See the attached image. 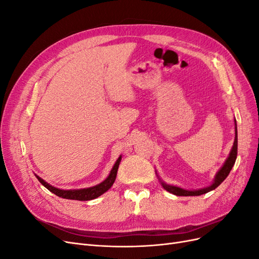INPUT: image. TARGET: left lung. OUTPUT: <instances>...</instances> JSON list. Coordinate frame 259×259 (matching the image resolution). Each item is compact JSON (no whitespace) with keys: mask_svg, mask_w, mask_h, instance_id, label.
<instances>
[{"mask_svg":"<svg viewBox=\"0 0 259 259\" xmlns=\"http://www.w3.org/2000/svg\"><path fill=\"white\" fill-rule=\"evenodd\" d=\"M236 123V122H234ZM237 155H238V132H237V123H236V138H234V144L232 147V150L229 154V158L227 159V161L225 162L224 166L221 168V170L218 171L214 183L211 186L204 188V189H201V190H195V191H189V190H184L182 188H178V187H174V186H169L162 183V186L165 190H167L168 192L179 195V197H191V195H201V194H204L206 192H209L211 190H214L215 188H217L219 185H221L224 180L227 178V176L229 175L230 170L232 169L234 163H236L237 160Z\"/></svg>","mask_w":259,"mask_h":259,"instance_id":"left-lung-1","label":"left lung"}]
</instances>
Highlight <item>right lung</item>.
Listing matches in <instances>:
<instances>
[{
  "instance_id": "1",
  "label": "right lung",
  "mask_w": 259,
  "mask_h": 259,
  "mask_svg": "<svg viewBox=\"0 0 259 259\" xmlns=\"http://www.w3.org/2000/svg\"><path fill=\"white\" fill-rule=\"evenodd\" d=\"M121 162V156L119 159L116 160L114 166L112 167L110 174H109L108 178L103 182L101 184L95 186V187H91V188H86V189H80V190H60L57 189V188L52 187L51 185H49L48 183H45L42 178H40L38 176H36V178L40 182L46 189H49L51 192H53L54 194H56L57 197L64 198V199H69V200H77V201H89V200H93L98 198L99 195H101L103 193H105L107 190H109L111 188V186L113 185L115 177H116V173H117V168H119Z\"/></svg>"
}]
</instances>
